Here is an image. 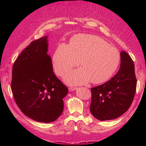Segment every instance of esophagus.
Wrapping results in <instances>:
<instances>
[{
  "label": "esophagus",
  "mask_w": 146,
  "mask_h": 146,
  "mask_svg": "<svg viewBox=\"0 0 146 146\" xmlns=\"http://www.w3.org/2000/svg\"><path fill=\"white\" fill-rule=\"evenodd\" d=\"M77 88L76 87H69V91H74L75 90H76Z\"/></svg>",
  "instance_id": "1"
}]
</instances>
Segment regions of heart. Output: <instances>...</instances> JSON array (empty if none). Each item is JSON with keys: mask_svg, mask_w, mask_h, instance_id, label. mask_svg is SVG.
<instances>
[{"mask_svg": "<svg viewBox=\"0 0 146 146\" xmlns=\"http://www.w3.org/2000/svg\"><path fill=\"white\" fill-rule=\"evenodd\" d=\"M64 77L70 85H84L90 80L104 83L115 73L120 63L119 52L102 38L88 34H78L70 39L69 45L60 44L52 55L53 68L60 76L79 64Z\"/></svg>", "mask_w": 146, "mask_h": 146, "instance_id": "b5f03b06", "label": "heart"}]
</instances>
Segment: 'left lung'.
Returning <instances> with one entry per match:
<instances>
[{
  "mask_svg": "<svg viewBox=\"0 0 146 146\" xmlns=\"http://www.w3.org/2000/svg\"><path fill=\"white\" fill-rule=\"evenodd\" d=\"M136 83L133 61L122 50L117 73L107 82L91 89L90 111L93 116L100 121H107L125 113L133 102Z\"/></svg>",
  "mask_w": 146,
  "mask_h": 146,
  "instance_id": "1",
  "label": "left lung"
}]
</instances>
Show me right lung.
Returning <instances> with one entry per match:
<instances>
[{"mask_svg": "<svg viewBox=\"0 0 146 146\" xmlns=\"http://www.w3.org/2000/svg\"><path fill=\"white\" fill-rule=\"evenodd\" d=\"M48 36L32 41L13 66L11 91L17 105L33 120L48 123L63 111L68 89L53 71Z\"/></svg>", "mask_w": 146, "mask_h": 146, "instance_id": "obj_1", "label": "right lung"}]
</instances>
